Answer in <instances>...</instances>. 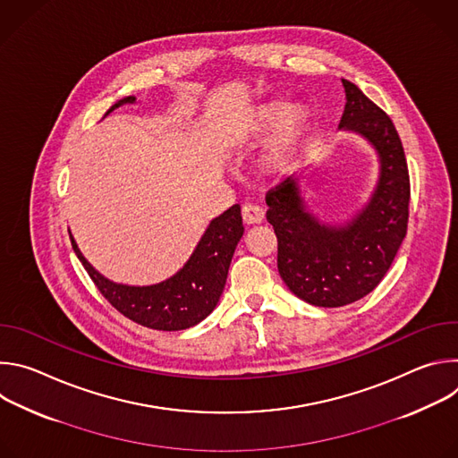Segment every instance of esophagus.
<instances>
[{"instance_id": "esophagus-1", "label": "esophagus", "mask_w": 458, "mask_h": 458, "mask_svg": "<svg viewBox=\"0 0 458 458\" xmlns=\"http://www.w3.org/2000/svg\"><path fill=\"white\" fill-rule=\"evenodd\" d=\"M242 219L248 225H259V223L265 221V210L257 207V205L248 203V205L242 207Z\"/></svg>"}]
</instances>
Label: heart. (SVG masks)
Returning <instances> with one entry per match:
<instances>
[{
  "mask_svg": "<svg viewBox=\"0 0 458 458\" xmlns=\"http://www.w3.org/2000/svg\"><path fill=\"white\" fill-rule=\"evenodd\" d=\"M276 124L277 130L267 157V165L276 174H286L295 166L302 143L310 132L311 112L306 105L299 103L286 108L277 101L263 103L255 106L250 114L244 124V136L251 140L263 138Z\"/></svg>",
  "mask_w": 458,
  "mask_h": 458,
  "instance_id": "obj_1",
  "label": "heart"
}]
</instances>
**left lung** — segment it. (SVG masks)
Segmentation results:
<instances>
[{
  "instance_id": "8db88e82",
  "label": "left lung",
  "mask_w": 458,
  "mask_h": 458,
  "mask_svg": "<svg viewBox=\"0 0 458 458\" xmlns=\"http://www.w3.org/2000/svg\"><path fill=\"white\" fill-rule=\"evenodd\" d=\"M343 87L346 105L339 130L368 141L378 161L368 203L343 223H326L308 207L301 177H288L267 193L279 274L292 293L322 308L352 304L373 292L408 228L410 175L397 130L357 85L343 80Z\"/></svg>"
}]
</instances>
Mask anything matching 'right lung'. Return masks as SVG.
Here are the masks:
<instances>
[{
	"instance_id": "obj_1",
	"label": "right lung",
	"mask_w": 458,
	"mask_h": 458,
	"mask_svg": "<svg viewBox=\"0 0 458 458\" xmlns=\"http://www.w3.org/2000/svg\"><path fill=\"white\" fill-rule=\"evenodd\" d=\"M132 103H136V98H123L105 115ZM242 232L241 207L233 205L210 221L182 268L172 277L148 286H132L106 279L85 259L72 233L71 241L90 279L117 311L147 328L179 332L199 324L216 310Z\"/></svg>"
}]
</instances>
